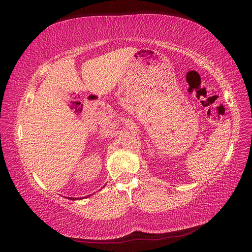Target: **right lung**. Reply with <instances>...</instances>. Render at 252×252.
<instances>
[{
	"mask_svg": "<svg viewBox=\"0 0 252 252\" xmlns=\"http://www.w3.org/2000/svg\"><path fill=\"white\" fill-rule=\"evenodd\" d=\"M68 199H70V200H79V197H68ZM82 199V197H80V200Z\"/></svg>",
	"mask_w": 252,
	"mask_h": 252,
	"instance_id": "obj_1",
	"label": "right lung"
}]
</instances>
